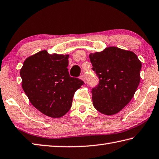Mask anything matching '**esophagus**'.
Listing matches in <instances>:
<instances>
[{
  "label": "esophagus",
  "instance_id": "esophagus-1",
  "mask_svg": "<svg viewBox=\"0 0 159 159\" xmlns=\"http://www.w3.org/2000/svg\"><path fill=\"white\" fill-rule=\"evenodd\" d=\"M80 79H81L82 80H83V81H84V82H85V78L84 75H80Z\"/></svg>",
  "mask_w": 159,
  "mask_h": 159
}]
</instances>
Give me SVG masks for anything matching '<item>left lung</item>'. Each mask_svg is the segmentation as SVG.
<instances>
[{
	"label": "left lung",
	"mask_w": 159,
	"mask_h": 159,
	"mask_svg": "<svg viewBox=\"0 0 159 159\" xmlns=\"http://www.w3.org/2000/svg\"><path fill=\"white\" fill-rule=\"evenodd\" d=\"M92 69L99 83L92 89L94 107L101 113L112 115L125 107L136 91L142 64L134 52L110 47L89 55Z\"/></svg>",
	"instance_id": "1"
}]
</instances>
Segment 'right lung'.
Returning <instances> with one entry per match:
<instances>
[{
  "label": "right lung",
  "mask_w": 159,
  "mask_h": 159,
  "mask_svg": "<svg viewBox=\"0 0 159 159\" xmlns=\"http://www.w3.org/2000/svg\"><path fill=\"white\" fill-rule=\"evenodd\" d=\"M69 55L41 51L27 57L20 70L22 88L43 114L58 118L70 111L74 94L84 82L69 74Z\"/></svg>",
  "instance_id": "obj_1"
}]
</instances>
